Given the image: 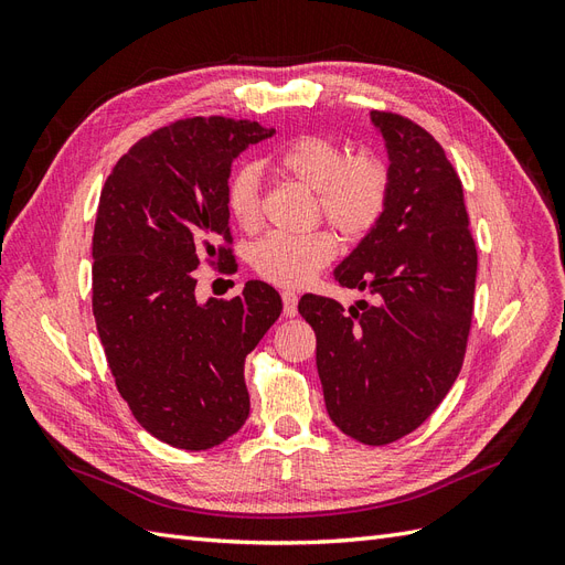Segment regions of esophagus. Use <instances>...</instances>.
<instances>
[{
  "label": "esophagus",
  "instance_id": "obj_1",
  "mask_svg": "<svg viewBox=\"0 0 565 565\" xmlns=\"http://www.w3.org/2000/svg\"><path fill=\"white\" fill-rule=\"evenodd\" d=\"M297 303H299V297L295 292H289V289H285L282 292V311L287 318L297 316Z\"/></svg>",
  "mask_w": 565,
  "mask_h": 565
}]
</instances>
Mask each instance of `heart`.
<instances>
[{
	"instance_id": "1",
	"label": "heart",
	"mask_w": 565,
	"mask_h": 565,
	"mask_svg": "<svg viewBox=\"0 0 565 565\" xmlns=\"http://www.w3.org/2000/svg\"><path fill=\"white\" fill-rule=\"evenodd\" d=\"M276 164L285 174L318 191L322 214L347 237L365 235L384 214L388 200L386 164L361 152L349 158V150L328 136L306 134L282 143ZM228 210L237 226L252 231L262 221L259 169L245 164L228 181ZM337 254V235L328 228L309 233L273 231L252 247V266L273 285L297 287L309 282Z\"/></svg>"
}]
</instances>
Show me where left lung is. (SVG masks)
I'll return each mask as SVG.
<instances>
[{
    "label": "left lung",
    "mask_w": 565,
    "mask_h": 565,
    "mask_svg": "<svg viewBox=\"0 0 565 565\" xmlns=\"http://www.w3.org/2000/svg\"><path fill=\"white\" fill-rule=\"evenodd\" d=\"M388 156V200L334 268L372 303L303 295L316 365L337 429L386 446L415 431L446 398L467 351L476 245L461 181L434 136L407 117L372 110Z\"/></svg>",
    "instance_id": "8db88e82"
}]
</instances>
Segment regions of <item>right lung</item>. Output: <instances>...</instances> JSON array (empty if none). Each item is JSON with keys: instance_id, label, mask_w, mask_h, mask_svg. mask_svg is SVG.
<instances>
[{"instance_id": "obj_1", "label": "right lung", "mask_w": 565, "mask_h": 565, "mask_svg": "<svg viewBox=\"0 0 565 565\" xmlns=\"http://www.w3.org/2000/svg\"><path fill=\"white\" fill-rule=\"evenodd\" d=\"M273 136L247 119L191 117L152 131L119 158L98 200L92 243L94 318L110 372L148 434L210 450L243 429V367L282 311L270 285L195 299L202 256L231 249L233 160Z\"/></svg>"}]
</instances>
